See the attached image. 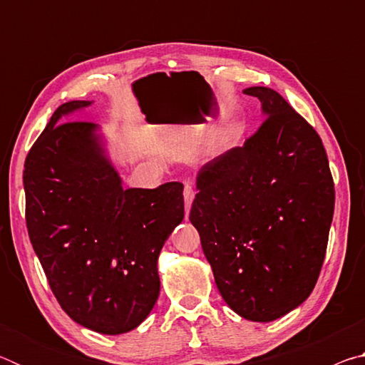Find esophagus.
Instances as JSON below:
<instances>
[{
    "mask_svg": "<svg viewBox=\"0 0 365 365\" xmlns=\"http://www.w3.org/2000/svg\"><path fill=\"white\" fill-rule=\"evenodd\" d=\"M193 197H195V193H193V188H191V185H185L183 187V200H185V212H187V215L190 214V209H191V202H193Z\"/></svg>",
    "mask_w": 365,
    "mask_h": 365,
    "instance_id": "esophagus-1",
    "label": "esophagus"
}]
</instances>
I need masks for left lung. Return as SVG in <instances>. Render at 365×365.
Returning a JSON list of instances; mask_svg holds the SVG:
<instances>
[{
	"label": "left lung",
	"instance_id": "obj_1",
	"mask_svg": "<svg viewBox=\"0 0 365 365\" xmlns=\"http://www.w3.org/2000/svg\"><path fill=\"white\" fill-rule=\"evenodd\" d=\"M243 93L261 101L264 122L197 172L190 220L232 311L272 322L316 287L335 188L322 140L282 95L267 86Z\"/></svg>",
	"mask_w": 365,
	"mask_h": 365
}]
</instances>
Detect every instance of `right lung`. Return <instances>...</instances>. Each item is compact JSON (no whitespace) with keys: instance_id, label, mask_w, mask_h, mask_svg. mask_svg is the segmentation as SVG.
Wrapping results in <instances>:
<instances>
[{"instance_id":"right-lung-1","label":"right lung","mask_w":365,"mask_h":365,"mask_svg":"<svg viewBox=\"0 0 365 365\" xmlns=\"http://www.w3.org/2000/svg\"><path fill=\"white\" fill-rule=\"evenodd\" d=\"M54 110L24 165L29 237L61 307L85 329L120 335L150 316L158 257L185 215L183 185L122 187L100 127Z\"/></svg>"}]
</instances>
